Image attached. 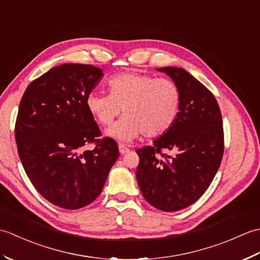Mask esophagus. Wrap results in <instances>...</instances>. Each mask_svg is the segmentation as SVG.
<instances>
[{"label":"esophagus","mask_w":260,"mask_h":260,"mask_svg":"<svg viewBox=\"0 0 260 260\" xmlns=\"http://www.w3.org/2000/svg\"><path fill=\"white\" fill-rule=\"evenodd\" d=\"M118 148H119L120 154H126V153L129 152V148L124 144H118Z\"/></svg>","instance_id":"1"}]
</instances>
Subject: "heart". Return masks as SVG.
<instances>
[{
  "mask_svg": "<svg viewBox=\"0 0 260 260\" xmlns=\"http://www.w3.org/2000/svg\"><path fill=\"white\" fill-rule=\"evenodd\" d=\"M108 95L91 92L86 106L101 126H109L123 109L124 117L107 135L131 142L141 134L158 137L172 127L181 108V90L173 80L139 73L116 75L107 81Z\"/></svg>",
  "mask_w": 260,
  "mask_h": 260,
  "instance_id": "b5f03b06",
  "label": "heart"
}]
</instances>
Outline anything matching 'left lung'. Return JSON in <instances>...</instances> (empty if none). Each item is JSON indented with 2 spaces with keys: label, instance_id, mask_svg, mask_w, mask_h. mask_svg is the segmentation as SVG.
Returning a JSON list of instances; mask_svg holds the SVG:
<instances>
[{
  "label": "left lung",
  "instance_id": "8db88e82",
  "mask_svg": "<svg viewBox=\"0 0 260 260\" xmlns=\"http://www.w3.org/2000/svg\"><path fill=\"white\" fill-rule=\"evenodd\" d=\"M157 70L179 86L181 108L167 133L152 146L136 150V179L151 206L172 212L191 206L211 184L223 155V126L219 105L206 86L182 68Z\"/></svg>",
  "mask_w": 260,
  "mask_h": 260
}]
</instances>
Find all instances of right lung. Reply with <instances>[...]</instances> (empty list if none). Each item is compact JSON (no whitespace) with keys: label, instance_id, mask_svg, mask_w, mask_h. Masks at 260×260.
Wrapping results in <instances>:
<instances>
[{"label":"right lung","instance_id":"right-lung-1","mask_svg":"<svg viewBox=\"0 0 260 260\" xmlns=\"http://www.w3.org/2000/svg\"><path fill=\"white\" fill-rule=\"evenodd\" d=\"M103 76L91 64L64 63L27 86L14 135L27 178L60 208L86 207L101 194L119 156L117 143L102 136L86 98ZM92 144V150H86Z\"/></svg>","mask_w":260,"mask_h":260}]
</instances>
